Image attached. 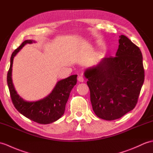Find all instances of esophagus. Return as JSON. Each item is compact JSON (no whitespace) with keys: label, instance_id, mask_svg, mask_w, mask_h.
I'll return each instance as SVG.
<instances>
[{"label":"esophagus","instance_id":"1","mask_svg":"<svg viewBox=\"0 0 153 153\" xmlns=\"http://www.w3.org/2000/svg\"><path fill=\"white\" fill-rule=\"evenodd\" d=\"M78 81H79V82H83V81H85L84 80V78L82 77V76H79L78 77Z\"/></svg>","mask_w":153,"mask_h":153}]
</instances>
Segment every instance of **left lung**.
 Listing matches in <instances>:
<instances>
[{"mask_svg": "<svg viewBox=\"0 0 153 153\" xmlns=\"http://www.w3.org/2000/svg\"><path fill=\"white\" fill-rule=\"evenodd\" d=\"M119 38L116 56L104 57L84 73L93 111L107 120L119 119L136 107L144 82L140 49L125 35Z\"/></svg>", "mask_w": 153, "mask_h": 153, "instance_id": "left-lung-1", "label": "left lung"}]
</instances>
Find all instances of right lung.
<instances>
[{
  "label": "right lung",
  "instance_id": "add662e5",
  "mask_svg": "<svg viewBox=\"0 0 153 153\" xmlns=\"http://www.w3.org/2000/svg\"><path fill=\"white\" fill-rule=\"evenodd\" d=\"M33 40L24 41L18 48L14 50L10 59V66L7 74V83L14 107L23 115L31 120L42 125L56 121L61 117L65 111L66 104L70 93L77 83V75H72L59 81L51 93L47 97L36 102H27L17 94L12 80L13 60L15 55L27 44Z\"/></svg>",
  "mask_w": 153,
  "mask_h": 153
}]
</instances>
